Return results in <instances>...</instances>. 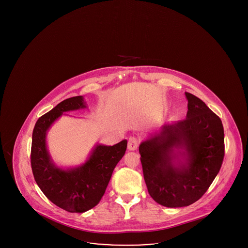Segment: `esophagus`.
<instances>
[{"label": "esophagus", "instance_id": "obj_1", "mask_svg": "<svg viewBox=\"0 0 248 248\" xmlns=\"http://www.w3.org/2000/svg\"><path fill=\"white\" fill-rule=\"evenodd\" d=\"M139 146V141L136 138L131 137L128 140V150L129 151H136Z\"/></svg>", "mask_w": 248, "mask_h": 248}]
</instances>
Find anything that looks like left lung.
I'll return each mask as SVG.
<instances>
[{
  "mask_svg": "<svg viewBox=\"0 0 248 248\" xmlns=\"http://www.w3.org/2000/svg\"><path fill=\"white\" fill-rule=\"evenodd\" d=\"M185 95L186 119L165 123L139 149L150 195L171 208L199 200L218 174L224 158L221 120L200 98L188 92Z\"/></svg>",
  "mask_w": 248,
  "mask_h": 248,
  "instance_id": "8db88e82",
  "label": "left lung"
}]
</instances>
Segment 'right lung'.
Masks as SVG:
<instances>
[{"instance_id":"add662e5","label":"right lung","mask_w":248,"mask_h":248,"mask_svg":"<svg viewBox=\"0 0 248 248\" xmlns=\"http://www.w3.org/2000/svg\"><path fill=\"white\" fill-rule=\"evenodd\" d=\"M85 108L83 95L65 99L38 119L32 132L31 163L36 183L53 203L71 213L86 212L99 202L127 147L125 140L113 146L97 143L83 164L56 165L48 152V130L66 112Z\"/></svg>"}]
</instances>
